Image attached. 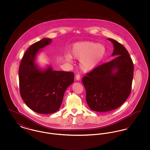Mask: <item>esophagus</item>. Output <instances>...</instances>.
Wrapping results in <instances>:
<instances>
[{
  "instance_id": "1",
  "label": "esophagus",
  "mask_w": 150,
  "mask_h": 150,
  "mask_svg": "<svg viewBox=\"0 0 150 150\" xmlns=\"http://www.w3.org/2000/svg\"><path fill=\"white\" fill-rule=\"evenodd\" d=\"M75 78H76V79L77 80H80V75L77 74V75H76V76H75Z\"/></svg>"
}]
</instances>
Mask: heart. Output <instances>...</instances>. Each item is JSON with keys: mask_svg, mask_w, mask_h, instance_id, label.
I'll return each mask as SVG.
<instances>
[{"mask_svg": "<svg viewBox=\"0 0 150 150\" xmlns=\"http://www.w3.org/2000/svg\"><path fill=\"white\" fill-rule=\"evenodd\" d=\"M106 53L105 47L100 44L83 42L74 44L70 50V55L65 56L66 60L71 62L72 57L80 59V67L84 71H90L96 68Z\"/></svg>", "mask_w": 150, "mask_h": 150, "instance_id": "heart-1", "label": "heart"}]
</instances>
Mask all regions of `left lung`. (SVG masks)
Here are the masks:
<instances>
[{
    "instance_id": "1",
    "label": "left lung",
    "mask_w": 150,
    "mask_h": 150,
    "mask_svg": "<svg viewBox=\"0 0 150 150\" xmlns=\"http://www.w3.org/2000/svg\"><path fill=\"white\" fill-rule=\"evenodd\" d=\"M108 40L114 44L112 56L116 57L86 73L81 80L86 88V102L92 110L97 112L120 107L131 93L133 78V63L128 52L116 40Z\"/></svg>"
}]
</instances>
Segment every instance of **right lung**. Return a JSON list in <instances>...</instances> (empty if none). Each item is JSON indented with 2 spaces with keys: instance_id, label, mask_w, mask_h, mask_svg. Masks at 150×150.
<instances>
[{
  "instance_id": "1",
  "label": "right lung",
  "mask_w": 150,
  "mask_h": 150,
  "mask_svg": "<svg viewBox=\"0 0 150 150\" xmlns=\"http://www.w3.org/2000/svg\"><path fill=\"white\" fill-rule=\"evenodd\" d=\"M51 41L44 38L32 44L25 52L19 67L21 98L30 109L38 114H48L58 111L66 89L74 80L72 72L53 71L50 67L41 71L35 64L37 52Z\"/></svg>"
}]
</instances>
